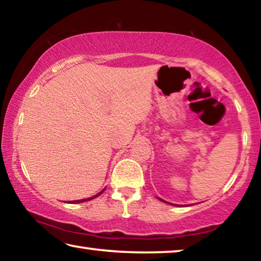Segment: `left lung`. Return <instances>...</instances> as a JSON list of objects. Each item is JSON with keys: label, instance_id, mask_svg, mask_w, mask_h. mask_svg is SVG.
Listing matches in <instances>:
<instances>
[{"label": "left lung", "instance_id": "1", "mask_svg": "<svg viewBox=\"0 0 261 261\" xmlns=\"http://www.w3.org/2000/svg\"><path fill=\"white\" fill-rule=\"evenodd\" d=\"M159 200H161L162 202H166V204H168V205H173V206H177V207H179V206H183V205H177V204H171V202H168V201H166V200H163V199H161V198H159V197H156ZM192 205V204H191Z\"/></svg>", "mask_w": 261, "mask_h": 261}]
</instances>
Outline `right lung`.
<instances>
[{"instance_id":"add662e5","label":"right lung","mask_w":261,"mask_h":261,"mask_svg":"<svg viewBox=\"0 0 261 261\" xmlns=\"http://www.w3.org/2000/svg\"><path fill=\"white\" fill-rule=\"evenodd\" d=\"M106 190V188L102 190V191H100L99 193L94 194V196H92L90 198H85V199H79V200H72V201H68V204H81V202H84V201H88V200H92V199H95L96 197H99L100 194H102L103 191Z\"/></svg>"}]
</instances>
